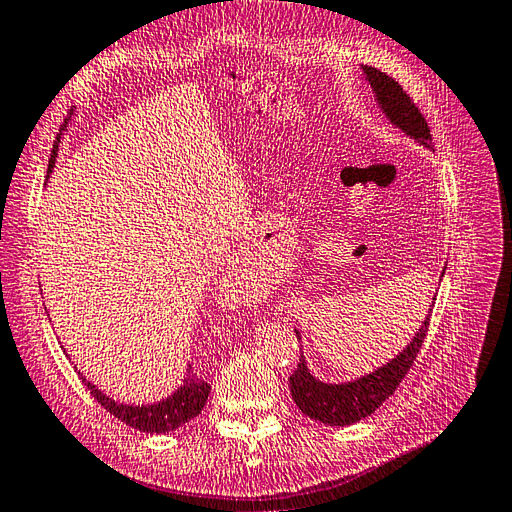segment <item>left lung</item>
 Returning a JSON list of instances; mask_svg holds the SVG:
<instances>
[{
  "label": "left lung",
  "instance_id": "left-lung-1",
  "mask_svg": "<svg viewBox=\"0 0 512 512\" xmlns=\"http://www.w3.org/2000/svg\"><path fill=\"white\" fill-rule=\"evenodd\" d=\"M363 73H365V80L370 82L374 90L378 108L383 110V114L391 121V125H396L398 129L404 131L406 136L415 138L419 144H424V147L430 149L432 147L430 127L424 119V114L419 112V108L413 103V99L406 95V90L393 80V77L374 67H368V64L363 67ZM430 313L432 309L428 311L422 329H419L417 335L413 337V342L406 346L396 359H391L387 365H383V368H378L368 376L357 378V381L339 383V385L322 383L307 370L305 357L300 355L296 370L290 376V391L298 409L307 417L318 419V422L329 424V426H348V424L359 422L363 417L372 415L378 406H381L391 393L398 389L406 372L411 370L417 352L426 339L428 326H430Z\"/></svg>",
  "mask_w": 512,
  "mask_h": 512
}]
</instances>
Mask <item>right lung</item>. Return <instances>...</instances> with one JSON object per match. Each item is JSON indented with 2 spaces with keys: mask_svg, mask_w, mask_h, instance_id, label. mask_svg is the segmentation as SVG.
I'll use <instances>...</instances> for the list:
<instances>
[{
  "mask_svg": "<svg viewBox=\"0 0 512 512\" xmlns=\"http://www.w3.org/2000/svg\"><path fill=\"white\" fill-rule=\"evenodd\" d=\"M56 155H58V142L54 147V153H51L49 173L56 164ZM82 383L90 389L93 398L103 406V409L110 411L114 417H119L123 424L142 432H151V435L153 432L155 435H160V432L177 430L179 426L190 422L192 417H196L203 411L209 396V385L192 372V365H188L186 376H183V385L173 393V396L153 404H142V406L114 402L110 396H106V393H101L93 383L86 381L84 376H82Z\"/></svg>",
  "mask_w": 512,
  "mask_h": 512,
  "instance_id": "right-lung-1",
  "label": "right lung"
}]
</instances>
